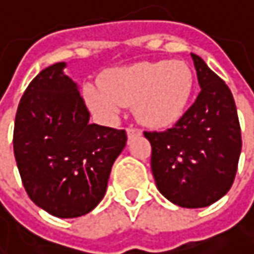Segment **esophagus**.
<instances>
[{"instance_id": "1", "label": "esophagus", "mask_w": 254, "mask_h": 254, "mask_svg": "<svg viewBox=\"0 0 254 254\" xmlns=\"http://www.w3.org/2000/svg\"><path fill=\"white\" fill-rule=\"evenodd\" d=\"M127 138H133V136L141 135V129H138V127H127Z\"/></svg>"}]
</instances>
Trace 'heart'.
<instances>
[{"instance_id": "obj_1", "label": "heart", "mask_w": 254, "mask_h": 254, "mask_svg": "<svg viewBox=\"0 0 254 254\" xmlns=\"http://www.w3.org/2000/svg\"><path fill=\"white\" fill-rule=\"evenodd\" d=\"M194 89V76L184 62H142L109 70L103 83L85 85L88 106L115 118L124 106L135 104L138 119L154 127H169L184 115Z\"/></svg>"}]
</instances>
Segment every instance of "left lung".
I'll list each match as a JSON object with an SVG mask.
<instances>
[{"label": "left lung", "mask_w": 254, "mask_h": 254, "mask_svg": "<svg viewBox=\"0 0 254 254\" xmlns=\"http://www.w3.org/2000/svg\"><path fill=\"white\" fill-rule=\"evenodd\" d=\"M200 94L175 127L144 132L159 191L174 204L206 207L229 191L241 153V129L228 85L191 54Z\"/></svg>", "instance_id": "8db88e82"}]
</instances>
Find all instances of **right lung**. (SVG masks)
<instances>
[{
	"mask_svg": "<svg viewBox=\"0 0 254 254\" xmlns=\"http://www.w3.org/2000/svg\"><path fill=\"white\" fill-rule=\"evenodd\" d=\"M64 63L39 72L19 103L13 147L30 200L57 218L89 213L104 197L112 166L127 145L125 129L89 124Z\"/></svg>",
	"mask_w": 254,
	"mask_h": 254,
	"instance_id": "right-lung-1",
	"label": "right lung"
}]
</instances>
